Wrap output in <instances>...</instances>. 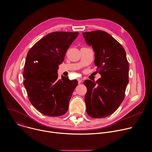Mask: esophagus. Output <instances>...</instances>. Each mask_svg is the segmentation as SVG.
<instances>
[{
    "mask_svg": "<svg viewBox=\"0 0 152 152\" xmlns=\"http://www.w3.org/2000/svg\"><path fill=\"white\" fill-rule=\"evenodd\" d=\"M77 81H78V83H80L82 82V79H77Z\"/></svg>",
    "mask_w": 152,
    "mask_h": 152,
    "instance_id": "34e87169",
    "label": "esophagus"
}]
</instances>
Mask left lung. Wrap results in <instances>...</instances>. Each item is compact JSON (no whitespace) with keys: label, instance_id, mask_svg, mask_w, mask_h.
I'll return each instance as SVG.
<instances>
[{"label":"left lung","instance_id":"obj_1","mask_svg":"<svg viewBox=\"0 0 152 152\" xmlns=\"http://www.w3.org/2000/svg\"><path fill=\"white\" fill-rule=\"evenodd\" d=\"M86 43L95 52V65L102 77L84 81L87 88L85 102L87 114L93 118L113 113L125 98L129 78V64L123 46L102 30L83 32Z\"/></svg>","mask_w":152,"mask_h":152}]
</instances>
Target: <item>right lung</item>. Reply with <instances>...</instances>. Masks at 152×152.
<instances>
[{"label": "right lung", "mask_w": 152, "mask_h": 152, "mask_svg": "<svg viewBox=\"0 0 152 152\" xmlns=\"http://www.w3.org/2000/svg\"><path fill=\"white\" fill-rule=\"evenodd\" d=\"M78 32L55 31L37 42L28 50L23 72L24 85L31 104L48 116H60L69 108L76 79L58 78V66Z\"/></svg>", "instance_id": "obj_1"}]
</instances>
